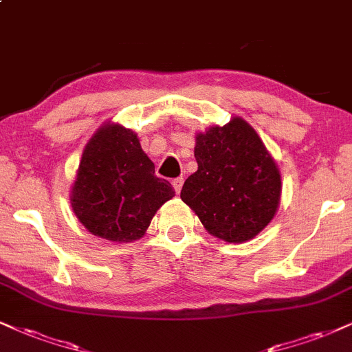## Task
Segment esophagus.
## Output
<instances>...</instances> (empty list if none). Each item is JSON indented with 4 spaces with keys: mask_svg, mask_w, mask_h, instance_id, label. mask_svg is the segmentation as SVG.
Segmentation results:
<instances>
[{
    "mask_svg": "<svg viewBox=\"0 0 352 352\" xmlns=\"http://www.w3.org/2000/svg\"><path fill=\"white\" fill-rule=\"evenodd\" d=\"M173 188H175V190L177 194L181 192V189H183V184H184V179L183 177H176V179H173Z\"/></svg>",
    "mask_w": 352,
    "mask_h": 352,
    "instance_id": "esophagus-1",
    "label": "esophagus"
}]
</instances>
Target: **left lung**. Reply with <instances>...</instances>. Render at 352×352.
Wrapping results in <instances>:
<instances>
[{
	"mask_svg": "<svg viewBox=\"0 0 352 352\" xmlns=\"http://www.w3.org/2000/svg\"><path fill=\"white\" fill-rule=\"evenodd\" d=\"M194 156L197 171L186 179L181 199L220 240L254 238L280 201L279 169L254 129L233 117L223 127L199 133Z\"/></svg>",
	"mask_w": 352,
	"mask_h": 352,
	"instance_id": "8db88e82",
	"label": "left lung"
}]
</instances>
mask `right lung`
<instances>
[{
	"label": "right lung",
	"mask_w": 352,
	"mask_h": 352,
	"mask_svg": "<svg viewBox=\"0 0 352 352\" xmlns=\"http://www.w3.org/2000/svg\"><path fill=\"white\" fill-rule=\"evenodd\" d=\"M175 196L132 130L107 124L94 133L81 156L72 189V207L93 235L132 241L145 235L156 210Z\"/></svg>",
	"instance_id": "obj_1"
}]
</instances>
